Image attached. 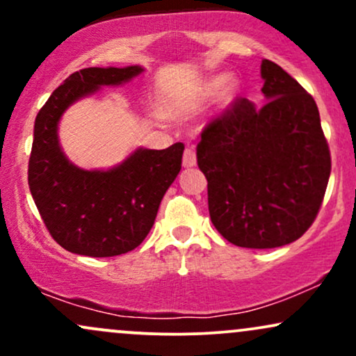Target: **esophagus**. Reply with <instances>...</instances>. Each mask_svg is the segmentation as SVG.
Here are the masks:
<instances>
[{"instance_id": "1", "label": "esophagus", "mask_w": 356, "mask_h": 356, "mask_svg": "<svg viewBox=\"0 0 356 356\" xmlns=\"http://www.w3.org/2000/svg\"><path fill=\"white\" fill-rule=\"evenodd\" d=\"M195 162H197V157H195V150L194 147H186V150H184V157H182V164L184 167H192L195 165Z\"/></svg>"}]
</instances>
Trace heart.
<instances>
[{
  "instance_id": "heart-1",
  "label": "heart",
  "mask_w": 356,
  "mask_h": 356,
  "mask_svg": "<svg viewBox=\"0 0 356 356\" xmlns=\"http://www.w3.org/2000/svg\"><path fill=\"white\" fill-rule=\"evenodd\" d=\"M238 92H239V81L232 75L216 76V79L207 81L206 88H204V93H206L207 97H212L216 95V93H219V100L226 105L231 104V102L236 99Z\"/></svg>"
}]
</instances>
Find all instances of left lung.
<instances>
[{
  "label": "left lung",
  "mask_w": 356,
  "mask_h": 356,
  "mask_svg": "<svg viewBox=\"0 0 356 356\" xmlns=\"http://www.w3.org/2000/svg\"><path fill=\"white\" fill-rule=\"evenodd\" d=\"M266 104H232L204 127L197 165L214 227L239 248L271 249L305 234L320 212L330 172L316 102L275 61L263 60Z\"/></svg>",
  "instance_id": "left-lung-1"
}]
</instances>
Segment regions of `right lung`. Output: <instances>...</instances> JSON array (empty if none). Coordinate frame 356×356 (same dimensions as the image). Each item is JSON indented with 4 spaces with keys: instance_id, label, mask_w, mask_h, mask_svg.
I'll return each mask as SVG.
<instances>
[{
    "instance_id": "obj_1",
    "label": "right lung",
    "mask_w": 356,
    "mask_h": 356,
    "mask_svg": "<svg viewBox=\"0 0 356 356\" xmlns=\"http://www.w3.org/2000/svg\"><path fill=\"white\" fill-rule=\"evenodd\" d=\"M140 72L134 65L72 73L36 115L28 186L51 238L75 254L110 257L136 249L181 170L182 142L164 150L138 149L108 170H83L61 152L56 129L65 110L104 85H120Z\"/></svg>"
}]
</instances>
